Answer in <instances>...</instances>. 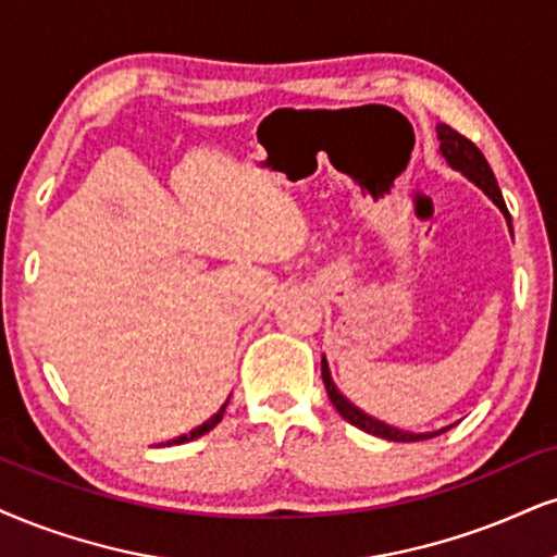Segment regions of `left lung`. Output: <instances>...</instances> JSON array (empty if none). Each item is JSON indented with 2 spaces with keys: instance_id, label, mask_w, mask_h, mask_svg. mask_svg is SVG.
<instances>
[{
  "instance_id": "left-lung-1",
  "label": "left lung",
  "mask_w": 557,
  "mask_h": 557,
  "mask_svg": "<svg viewBox=\"0 0 557 557\" xmlns=\"http://www.w3.org/2000/svg\"><path fill=\"white\" fill-rule=\"evenodd\" d=\"M436 136H438V152H442L444 160L449 162V168H455L465 177H470V181L475 183L478 188L483 190V194L488 196L491 201L498 206L500 214L506 216V222H509V226H511L509 209H506L504 196H500V188H498L496 177H493L491 164L485 162L483 152H480V149L468 139V136H462L459 132H455V128L446 126V123H438ZM322 382H325L327 397H331V403L335 405V410H338V413L346 418L348 423L356 425V429L367 431V434L389 438V442H423V438L438 436V434H444L446 429H449V425H446V429L429 431V434H410V431L395 429V425H387V423L376 421V418H372V416H367L361 408H356V405L348 400V397H343L341 389L335 387V382H333V376H331V369H327L325 356H322Z\"/></svg>"
}]
</instances>
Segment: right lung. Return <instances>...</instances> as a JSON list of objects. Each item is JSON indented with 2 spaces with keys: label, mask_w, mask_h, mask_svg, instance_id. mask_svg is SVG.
<instances>
[{
  "label": "right lung",
  "mask_w": 557,
  "mask_h": 557,
  "mask_svg": "<svg viewBox=\"0 0 557 557\" xmlns=\"http://www.w3.org/2000/svg\"><path fill=\"white\" fill-rule=\"evenodd\" d=\"M226 403H230V400H226ZM226 403L222 405V408H219L216 410V413L214 416H211L209 418V421H206V423H201V425H196V429L194 431H190V434H183V436H177V438H170V442H168V446L170 444H185V442H194V438H198V436H203V434H209V431L211 429H214V425L219 423V421H222V416H224V410H226ZM164 446V444H162Z\"/></svg>",
  "instance_id": "right-lung-1"
}]
</instances>
